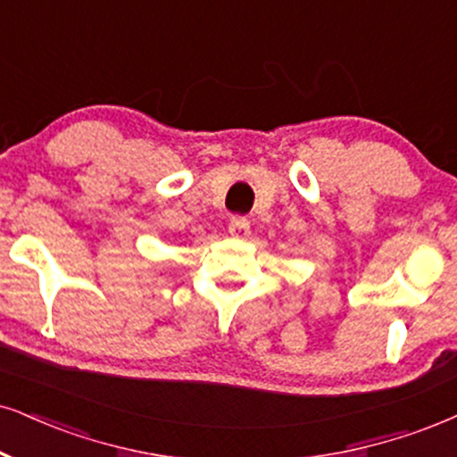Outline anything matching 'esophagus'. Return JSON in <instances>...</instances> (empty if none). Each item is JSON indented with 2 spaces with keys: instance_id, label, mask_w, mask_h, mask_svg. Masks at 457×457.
Returning <instances> with one entry per match:
<instances>
[{
  "instance_id": "1",
  "label": "esophagus",
  "mask_w": 457,
  "mask_h": 457,
  "mask_svg": "<svg viewBox=\"0 0 457 457\" xmlns=\"http://www.w3.org/2000/svg\"><path fill=\"white\" fill-rule=\"evenodd\" d=\"M228 233L237 239H245L250 235V220L245 216H233L228 222Z\"/></svg>"
}]
</instances>
